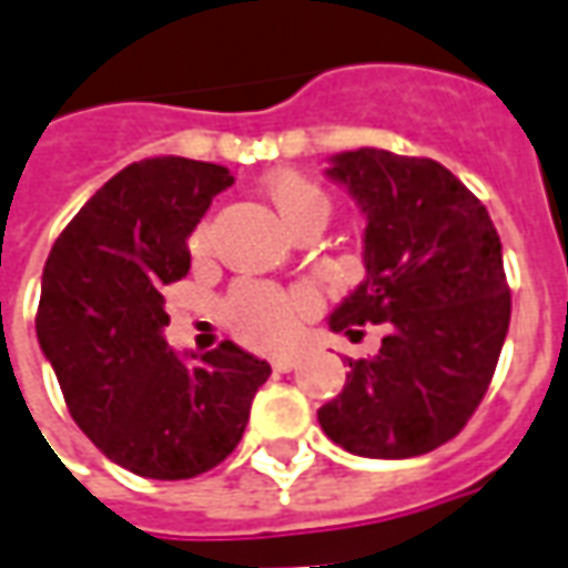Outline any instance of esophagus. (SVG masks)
Instances as JSON below:
<instances>
[{"mask_svg":"<svg viewBox=\"0 0 568 568\" xmlns=\"http://www.w3.org/2000/svg\"><path fill=\"white\" fill-rule=\"evenodd\" d=\"M271 365H273V371H280V374H288L292 368H297V356H276Z\"/></svg>","mask_w":568,"mask_h":568,"instance_id":"obj_1","label":"esophagus"}]
</instances>
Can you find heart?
I'll return each mask as SVG.
<instances>
[{"instance_id":"heart-1","label":"heart","mask_w":568,"mask_h":568,"mask_svg":"<svg viewBox=\"0 0 568 568\" xmlns=\"http://www.w3.org/2000/svg\"><path fill=\"white\" fill-rule=\"evenodd\" d=\"M264 191L280 212V219L292 231H301L304 224L313 222H328V215H332L328 191L297 170L271 173L264 182ZM187 248L194 255H203L210 248V222L197 224L191 231ZM304 307H307L304 297L288 295L280 285L261 283V280H240L224 295L222 320L243 344L273 349V346H283L295 334L297 316Z\"/></svg>"}]
</instances>
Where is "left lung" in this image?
Wrapping results in <instances>:
<instances>
[{"mask_svg": "<svg viewBox=\"0 0 568 568\" xmlns=\"http://www.w3.org/2000/svg\"><path fill=\"white\" fill-rule=\"evenodd\" d=\"M368 212L365 283L332 332L383 325L377 356L349 358L325 435L371 459H407L456 438L487 395L511 322V288L487 206L432 158L344 151L328 170Z\"/></svg>", "mask_w": 568, "mask_h": 568, "instance_id": "1", "label": "left lung"}]
</instances>
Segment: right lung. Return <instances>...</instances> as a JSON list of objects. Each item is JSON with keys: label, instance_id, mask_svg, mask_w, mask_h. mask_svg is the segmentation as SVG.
<instances>
[{"label": "right lung", "instance_id": "add662e5", "mask_svg": "<svg viewBox=\"0 0 568 568\" xmlns=\"http://www.w3.org/2000/svg\"><path fill=\"white\" fill-rule=\"evenodd\" d=\"M224 166L187 158L130 163L63 227L44 261L36 334L72 419L133 475L187 480L224 463L271 365L222 341L185 365L163 341V285L191 267L185 240Z\"/></svg>", "mask_w": 568, "mask_h": 568}]
</instances>
